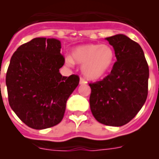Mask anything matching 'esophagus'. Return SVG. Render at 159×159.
Segmentation results:
<instances>
[{
    "label": "esophagus",
    "instance_id": "34e87169",
    "mask_svg": "<svg viewBox=\"0 0 159 159\" xmlns=\"http://www.w3.org/2000/svg\"><path fill=\"white\" fill-rule=\"evenodd\" d=\"M87 84L86 80H85L84 78H81L80 77V84Z\"/></svg>",
    "mask_w": 159,
    "mask_h": 159
}]
</instances>
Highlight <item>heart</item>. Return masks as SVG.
Wrapping results in <instances>:
<instances>
[{"label": "heart", "mask_w": 159, "mask_h": 159, "mask_svg": "<svg viewBox=\"0 0 159 159\" xmlns=\"http://www.w3.org/2000/svg\"><path fill=\"white\" fill-rule=\"evenodd\" d=\"M75 61L83 64V74L87 78L97 80L111 69L115 61V52L107 44L88 43L73 49L72 57H65L67 65L73 66Z\"/></svg>", "instance_id": "1"}]
</instances>
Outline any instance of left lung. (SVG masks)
Wrapping results in <instances>:
<instances>
[{"mask_svg":"<svg viewBox=\"0 0 159 159\" xmlns=\"http://www.w3.org/2000/svg\"><path fill=\"white\" fill-rule=\"evenodd\" d=\"M116 61L107 76L91 83L90 107L100 123L121 127L141 110L148 94L149 67L141 46L123 34L107 37Z\"/></svg>","mask_w":159,"mask_h":159,"instance_id":"1","label":"left lung"}]
</instances>
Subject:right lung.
<instances>
[{
	"instance_id": "1",
	"label": "right lung",
	"mask_w": 159,
	"mask_h": 159,
	"mask_svg": "<svg viewBox=\"0 0 159 159\" xmlns=\"http://www.w3.org/2000/svg\"><path fill=\"white\" fill-rule=\"evenodd\" d=\"M61 43L54 38L38 37L20 46L6 73L8 102L19 119L36 130L61 122L66 102L78 86L76 75L63 76Z\"/></svg>"
}]
</instances>
